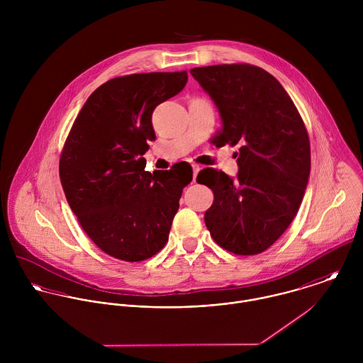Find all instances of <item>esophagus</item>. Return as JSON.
<instances>
[{
  "label": "esophagus",
  "mask_w": 363,
  "mask_h": 363,
  "mask_svg": "<svg viewBox=\"0 0 363 363\" xmlns=\"http://www.w3.org/2000/svg\"><path fill=\"white\" fill-rule=\"evenodd\" d=\"M200 169H201V167H200V164L193 163V173H194V179H193V180H194V182H196V177H197V173L200 172Z\"/></svg>",
  "instance_id": "34e87169"
}]
</instances>
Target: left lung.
<instances>
[{"instance_id": "8db88e82", "label": "left lung", "mask_w": 363, "mask_h": 363, "mask_svg": "<svg viewBox=\"0 0 363 363\" xmlns=\"http://www.w3.org/2000/svg\"><path fill=\"white\" fill-rule=\"evenodd\" d=\"M219 108L216 147L240 145L239 173L204 169L213 193L206 211L208 230L222 249L255 256L272 246L298 213L311 173L306 125L286 91L252 64H219L190 69ZM198 182V176H197Z\"/></svg>"}]
</instances>
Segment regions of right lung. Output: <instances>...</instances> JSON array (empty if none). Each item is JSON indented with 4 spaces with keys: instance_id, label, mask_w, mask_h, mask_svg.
<instances>
[{
    "instance_id": "add662e5",
    "label": "right lung",
    "mask_w": 363,
    "mask_h": 363,
    "mask_svg": "<svg viewBox=\"0 0 363 363\" xmlns=\"http://www.w3.org/2000/svg\"><path fill=\"white\" fill-rule=\"evenodd\" d=\"M187 72L116 77L101 85L78 113L60 155L68 206L106 255L128 262L151 259L167 239L191 166L145 172L152 113L177 95Z\"/></svg>"
}]
</instances>
